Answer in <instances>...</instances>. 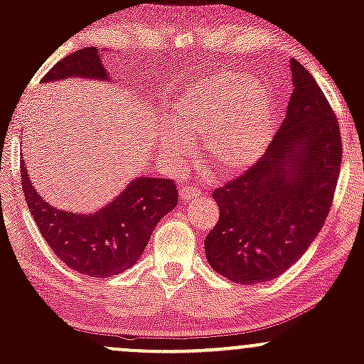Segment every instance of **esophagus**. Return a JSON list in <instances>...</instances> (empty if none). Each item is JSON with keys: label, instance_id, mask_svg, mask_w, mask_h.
<instances>
[{"label": "esophagus", "instance_id": "1", "mask_svg": "<svg viewBox=\"0 0 364 364\" xmlns=\"http://www.w3.org/2000/svg\"><path fill=\"white\" fill-rule=\"evenodd\" d=\"M200 195H202L200 188H196V186H179V198H181L183 202L196 200Z\"/></svg>", "mask_w": 364, "mask_h": 364}]
</instances>
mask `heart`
Listing matches in <instances>:
<instances>
[{
	"label": "heart",
	"mask_w": 364,
	"mask_h": 364,
	"mask_svg": "<svg viewBox=\"0 0 364 364\" xmlns=\"http://www.w3.org/2000/svg\"><path fill=\"white\" fill-rule=\"evenodd\" d=\"M274 136L272 94L257 78L220 70L188 85L171 104L169 124L159 147L171 164H181L203 140L208 164L225 176L250 171Z\"/></svg>",
	"instance_id": "heart-1"
}]
</instances>
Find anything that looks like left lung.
Instances as JSON below:
<instances>
[{"label": "left lung", "mask_w": 364, "mask_h": 364, "mask_svg": "<svg viewBox=\"0 0 364 364\" xmlns=\"http://www.w3.org/2000/svg\"><path fill=\"white\" fill-rule=\"evenodd\" d=\"M281 128L258 164L217 188L219 223L205 237L212 269L237 284L272 281L301 258L323 228L339 179V123L323 92L291 60Z\"/></svg>", "instance_id": "obj_1"}]
</instances>
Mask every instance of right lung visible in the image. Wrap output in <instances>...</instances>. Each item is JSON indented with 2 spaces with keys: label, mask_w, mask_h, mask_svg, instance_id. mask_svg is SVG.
<instances>
[{
  "label": "right lung",
  "mask_w": 364,
  "mask_h": 364,
  "mask_svg": "<svg viewBox=\"0 0 364 364\" xmlns=\"http://www.w3.org/2000/svg\"><path fill=\"white\" fill-rule=\"evenodd\" d=\"M111 82L97 48L72 53L43 78ZM22 188L41 235L51 250L77 272L112 277L127 272L147 248L159 220L178 203L173 179L136 176L118 196L94 212H70L49 205L28 178L22 157Z\"/></svg>",
  "instance_id": "add662e5"
}]
</instances>
